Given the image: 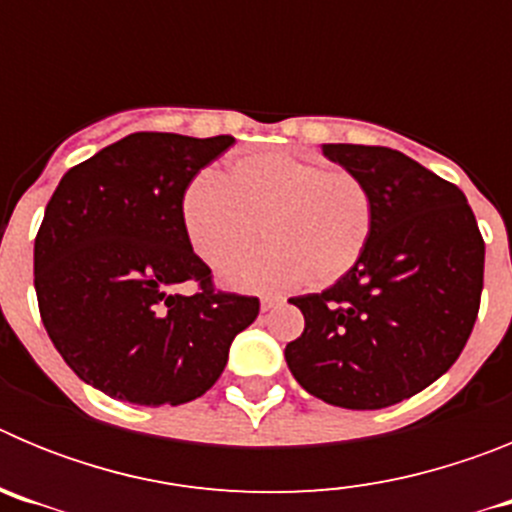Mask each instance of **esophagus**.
Returning <instances> with one entry per match:
<instances>
[{"instance_id":"esophagus-1","label":"esophagus","mask_w":512,"mask_h":512,"mask_svg":"<svg viewBox=\"0 0 512 512\" xmlns=\"http://www.w3.org/2000/svg\"><path fill=\"white\" fill-rule=\"evenodd\" d=\"M279 302H282V297H277V295H264L261 297V310H271V307H277Z\"/></svg>"}]
</instances>
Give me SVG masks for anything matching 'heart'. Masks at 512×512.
I'll use <instances>...</instances> for the list:
<instances>
[{
	"label": "heart",
	"instance_id": "heart-1",
	"mask_svg": "<svg viewBox=\"0 0 512 512\" xmlns=\"http://www.w3.org/2000/svg\"><path fill=\"white\" fill-rule=\"evenodd\" d=\"M187 238L202 261L223 267L238 289L338 282L361 261L377 225V202L354 171L284 151L233 158L223 176L200 174L182 197ZM267 225L272 246L239 260ZM237 258L238 262L232 259Z\"/></svg>",
	"mask_w": 512,
	"mask_h": 512
}]
</instances>
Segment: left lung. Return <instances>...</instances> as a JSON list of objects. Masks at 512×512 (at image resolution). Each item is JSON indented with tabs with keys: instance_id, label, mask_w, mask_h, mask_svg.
Masks as SVG:
<instances>
[{
	"instance_id": "obj_1",
	"label": "left lung",
	"mask_w": 512,
	"mask_h": 512,
	"mask_svg": "<svg viewBox=\"0 0 512 512\" xmlns=\"http://www.w3.org/2000/svg\"><path fill=\"white\" fill-rule=\"evenodd\" d=\"M323 153L369 184L377 225L346 277L289 300L305 330L284 359L328 405L390 408L449 372L467 346L485 241L464 192L405 153L354 143H325Z\"/></svg>"
}]
</instances>
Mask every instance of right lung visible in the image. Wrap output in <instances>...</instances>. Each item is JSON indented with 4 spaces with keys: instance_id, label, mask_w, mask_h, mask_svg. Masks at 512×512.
<instances>
[{
    "instance_id": "obj_1",
    "label": "right lung",
    "mask_w": 512,
    "mask_h": 512,
    "mask_svg": "<svg viewBox=\"0 0 512 512\" xmlns=\"http://www.w3.org/2000/svg\"><path fill=\"white\" fill-rule=\"evenodd\" d=\"M235 143L133 133L63 174L35 235V295L76 377L115 400L184 405L228 364L259 297L220 292L192 251L182 197ZM194 281V296L176 283Z\"/></svg>"
}]
</instances>
